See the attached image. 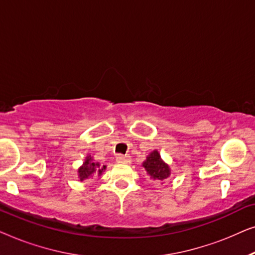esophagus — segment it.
<instances>
[{"mask_svg":"<svg viewBox=\"0 0 255 255\" xmlns=\"http://www.w3.org/2000/svg\"><path fill=\"white\" fill-rule=\"evenodd\" d=\"M116 161L117 162H122V163H130L131 158L128 155H122V154H120L116 158Z\"/></svg>","mask_w":255,"mask_h":255,"instance_id":"obj_1","label":"esophagus"}]
</instances>
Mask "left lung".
<instances>
[{"mask_svg": "<svg viewBox=\"0 0 255 255\" xmlns=\"http://www.w3.org/2000/svg\"><path fill=\"white\" fill-rule=\"evenodd\" d=\"M142 167L146 170V174L149 180L163 182L170 175V167L168 163L163 161L160 153L154 149L146 156L145 161L142 162Z\"/></svg>", "mask_w": 255, "mask_h": 255, "instance_id": "obj_1", "label": "left lung"}]
</instances>
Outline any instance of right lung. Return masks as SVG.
Instances as JSON below:
<instances>
[{"label": "right lung", "instance_id": "1", "mask_svg": "<svg viewBox=\"0 0 255 255\" xmlns=\"http://www.w3.org/2000/svg\"><path fill=\"white\" fill-rule=\"evenodd\" d=\"M107 166H101L100 162H96L90 154L86 156L85 161L78 169V176L80 181L90 179L95 175H102L106 172Z\"/></svg>", "mask_w": 255, "mask_h": 255}]
</instances>
